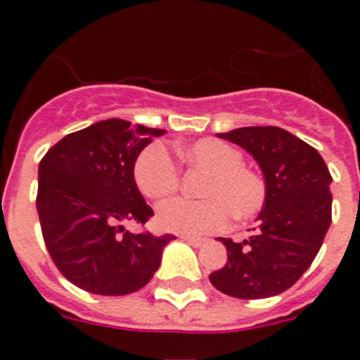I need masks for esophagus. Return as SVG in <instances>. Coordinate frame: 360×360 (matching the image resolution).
Wrapping results in <instances>:
<instances>
[{"label": "esophagus", "mask_w": 360, "mask_h": 360, "mask_svg": "<svg viewBox=\"0 0 360 360\" xmlns=\"http://www.w3.org/2000/svg\"><path fill=\"white\" fill-rule=\"evenodd\" d=\"M184 241H187V243L191 245V247H202L203 243H205V240L203 238H193V236H182Z\"/></svg>", "instance_id": "34e87169"}]
</instances>
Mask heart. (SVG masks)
I'll use <instances>...</instances> for the list:
<instances>
[{
	"label": "heart",
	"mask_w": 360,
	"mask_h": 360,
	"mask_svg": "<svg viewBox=\"0 0 360 360\" xmlns=\"http://www.w3.org/2000/svg\"><path fill=\"white\" fill-rule=\"evenodd\" d=\"M176 155L193 167L209 171L202 187L203 200L176 198L162 203L157 221L164 231L203 236L221 231L231 216L249 219L266 202V184L259 173L243 164V153L218 139H200L178 146ZM136 187L151 200L167 198L180 186V171L169 149L153 142L141 151L133 167Z\"/></svg>",
	"instance_id": "1"
}]
</instances>
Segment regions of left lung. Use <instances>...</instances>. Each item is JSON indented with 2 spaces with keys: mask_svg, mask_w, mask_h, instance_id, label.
Instances as JSON below:
<instances>
[{
  "mask_svg": "<svg viewBox=\"0 0 360 360\" xmlns=\"http://www.w3.org/2000/svg\"><path fill=\"white\" fill-rule=\"evenodd\" d=\"M216 135L259 164L266 202L249 240L218 238L227 263L209 279L231 297H272L290 288L319 252L332 224V174L317 149L287 129L250 126Z\"/></svg>",
  "mask_w": 360,
  "mask_h": 360,
  "instance_id": "8db88e82",
  "label": "left lung"
}]
</instances>
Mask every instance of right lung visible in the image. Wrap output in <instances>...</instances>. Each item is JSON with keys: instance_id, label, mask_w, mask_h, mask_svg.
Instances as JSON below:
<instances>
[{"instance_id": "1", "label": "right lung", "mask_w": 360, "mask_h": 360, "mask_svg": "<svg viewBox=\"0 0 360 360\" xmlns=\"http://www.w3.org/2000/svg\"><path fill=\"white\" fill-rule=\"evenodd\" d=\"M165 129L122 119L70 133L39 162L37 214L52 262L75 287L98 295H126L148 285L173 234H133L153 209L135 184L142 149Z\"/></svg>"}]
</instances>
